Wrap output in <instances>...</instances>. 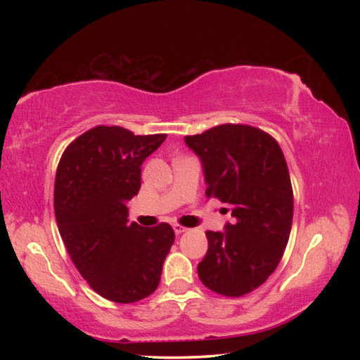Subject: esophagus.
Here are the masks:
<instances>
[{
    "instance_id": "1",
    "label": "esophagus",
    "mask_w": 360,
    "mask_h": 360,
    "mask_svg": "<svg viewBox=\"0 0 360 360\" xmlns=\"http://www.w3.org/2000/svg\"><path fill=\"white\" fill-rule=\"evenodd\" d=\"M173 230H174L176 235H181V233H184V231H187V229L182 227V225H179V224H174Z\"/></svg>"
}]
</instances>
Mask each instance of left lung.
Masks as SVG:
<instances>
[{"instance_id":"8db88e82","label":"left lung","mask_w":360,"mask_h":360,"mask_svg":"<svg viewBox=\"0 0 360 360\" xmlns=\"http://www.w3.org/2000/svg\"><path fill=\"white\" fill-rule=\"evenodd\" d=\"M184 141L202 160L206 197L229 203L233 217L224 231H206L198 276L216 294H249L276 270L289 241L294 193L283 150L268 133L243 124Z\"/></svg>"}]
</instances>
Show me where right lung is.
<instances>
[{"instance_id": "obj_1", "label": "right lung", "mask_w": 360, "mask_h": 360, "mask_svg": "<svg viewBox=\"0 0 360 360\" xmlns=\"http://www.w3.org/2000/svg\"><path fill=\"white\" fill-rule=\"evenodd\" d=\"M165 138L98 125L60 158L53 191L58 231L82 278L111 302L150 295L174 241L169 224L146 229L127 219V202L141 187L143 162Z\"/></svg>"}]
</instances>
